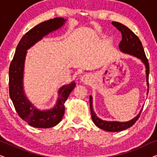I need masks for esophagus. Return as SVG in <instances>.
Listing matches in <instances>:
<instances>
[{"mask_svg": "<svg viewBox=\"0 0 157 157\" xmlns=\"http://www.w3.org/2000/svg\"><path fill=\"white\" fill-rule=\"evenodd\" d=\"M81 81L84 83H88L89 81V75H84L81 77Z\"/></svg>", "mask_w": 157, "mask_h": 157, "instance_id": "34e87169", "label": "esophagus"}]
</instances>
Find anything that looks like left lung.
I'll return each mask as SVG.
<instances>
[{
  "mask_svg": "<svg viewBox=\"0 0 157 157\" xmlns=\"http://www.w3.org/2000/svg\"><path fill=\"white\" fill-rule=\"evenodd\" d=\"M113 25L117 28L119 31L121 33L122 35V39L121 41L119 44V49L122 52L128 53V54L133 55L134 56H136L139 59H140L141 61L144 62V63L146 66V73H147V85L149 86V64L148 62V59L147 56H146L144 50L142 46V44H141V40H139L138 36L135 34L134 32L126 27L121 23L119 22H112ZM149 92V89H148L147 94ZM90 100V109H91V113L92 120H93L94 123L97 127L101 128L103 130L107 131V132H120V131L125 130L126 128L131 127L134 124L136 123V121L139 119V117H140L141 111V109L140 113L138 116H136L134 119L131 120L127 122H117V121H103V120L100 119L99 118L96 117V113H94L92 108V97L90 96L89 97Z\"/></svg>",
  "mask_w": 157,
  "mask_h": 157,
  "instance_id": "left-lung-1",
  "label": "left lung"
}]
</instances>
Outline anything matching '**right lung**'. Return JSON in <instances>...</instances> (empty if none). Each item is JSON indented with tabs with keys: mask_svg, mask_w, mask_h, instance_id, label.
I'll use <instances>...</instances> for the list:
<instances>
[{
	"mask_svg": "<svg viewBox=\"0 0 157 157\" xmlns=\"http://www.w3.org/2000/svg\"><path fill=\"white\" fill-rule=\"evenodd\" d=\"M63 18H55L36 25L23 36L16 47L9 67V94L16 112L30 126L36 128H51L61 121L64 115V103L76 83L63 86L59 90V98L54 108L41 111L36 109L24 95L23 72L26 50L50 32L59 29L65 23Z\"/></svg>",
	"mask_w": 157,
	"mask_h": 157,
	"instance_id": "add662e5",
	"label": "right lung"
}]
</instances>
